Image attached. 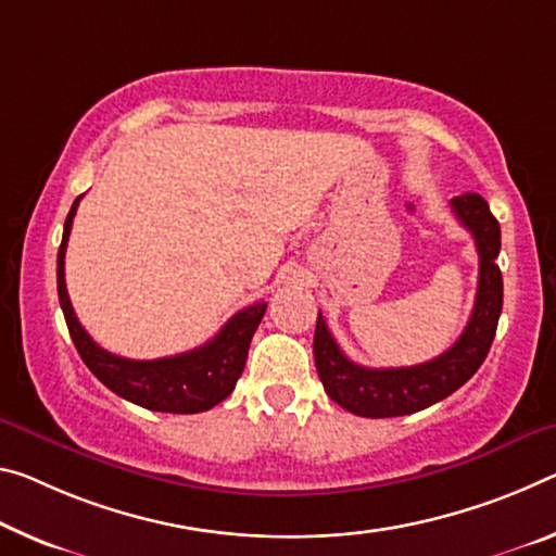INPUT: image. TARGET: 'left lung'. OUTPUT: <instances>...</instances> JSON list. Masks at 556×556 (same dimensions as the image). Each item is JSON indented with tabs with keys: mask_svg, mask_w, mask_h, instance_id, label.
I'll use <instances>...</instances> for the list:
<instances>
[{
	"mask_svg": "<svg viewBox=\"0 0 556 556\" xmlns=\"http://www.w3.org/2000/svg\"><path fill=\"white\" fill-rule=\"evenodd\" d=\"M451 207L465 230L475 237L480 277L470 321L445 354L405 368L358 366L339 349L319 312L314 331L316 371L329 399L354 416L395 418L428 408L468 383L488 356L502 312V271L497 267L500 223L478 192L453 198Z\"/></svg>",
	"mask_w": 556,
	"mask_h": 556,
	"instance_id": "left-lung-1",
	"label": "left lung"
}]
</instances>
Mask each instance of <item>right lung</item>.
<instances>
[{"mask_svg": "<svg viewBox=\"0 0 556 556\" xmlns=\"http://www.w3.org/2000/svg\"><path fill=\"white\" fill-rule=\"evenodd\" d=\"M78 195L74 200L72 210H68L64 223V237H61L59 257H56V287H59V304L64 312V319L72 333L74 346L78 356L84 358L99 381L136 405H143L148 410L161 413H202L210 410L219 401L235 391L237 378L242 376L247 351H250V341L257 331L267 304L257 302L247 309L237 312L223 329H219L213 341L205 346L185 351L178 356L167 358H153V361H134L123 358L116 354L101 349L86 329L78 324L72 299L66 292L64 279V257H66V242L72 235L74 215L78 207Z\"/></svg>", "mask_w": 556, "mask_h": 556, "instance_id": "1", "label": "right lung"}]
</instances>
